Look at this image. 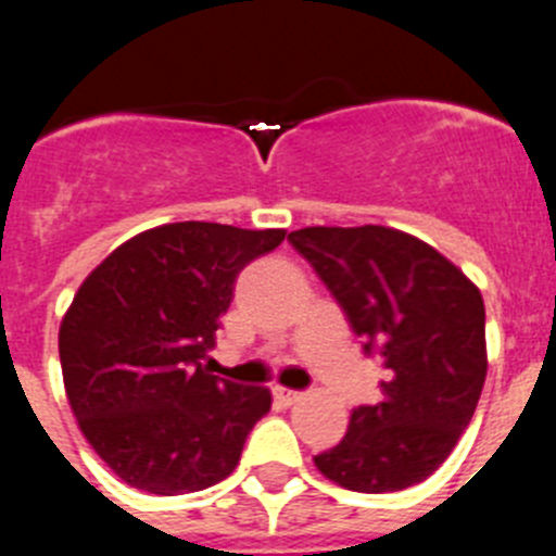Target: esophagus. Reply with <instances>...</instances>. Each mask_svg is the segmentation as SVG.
Wrapping results in <instances>:
<instances>
[{
    "label": "esophagus",
    "instance_id": "obj_1",
    "mask_svg": "<svg viewBox=\"0 0 556 556\" xmlns=\"http://www.w3.org/2000/svg\"><path fill=\"white\" fill-rule=\"evenodd\" d=\"M274 401L282 403V406H293L295 401H302V392H295V389H285V387H274Z\"/></svg>",
    "mask_w": 556,
    "mask_h": 556
}]
</instances>
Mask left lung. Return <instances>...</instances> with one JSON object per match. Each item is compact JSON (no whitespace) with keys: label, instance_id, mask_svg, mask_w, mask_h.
<instances>
[{"label":"left lung","instance_id":"left-lung-1","mask_svg":"<svg viewBox=\"0 0 556 556\" xmlns=\"http://www.w3.org/2000/svg\"><path fill=\"white\" fill-rule=\"evenodd\" d=\"M288 241L383 370L381 403L354 408L345 439L315 455V466L359 494L428 480L471 422L485 383L480 290L433 247L389 227H304Z\"/></svg>","mask_w":556,"mask_h":556}]
</instances>
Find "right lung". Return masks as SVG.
Segmentation results:
<instances>
[{
	"mask_svg": "<svg viewBox=\"0 0 556 556\" xmlns=\"http://www.w3.org/2000/svg\"><path fill=\"white\" fill-rule=\"evenodd\" d=\"M282 238L178 222L117 247L81 282L60 326L62 378L81 433L123 482L191 494L238 466L271 392L211 376L202 359L241 268Z\"/></svg>",
	"mask_w": 556,
	"mask_h": 556,
	"instance_id": "add662e5",
	"label": "right lung"
}]
</instances>
